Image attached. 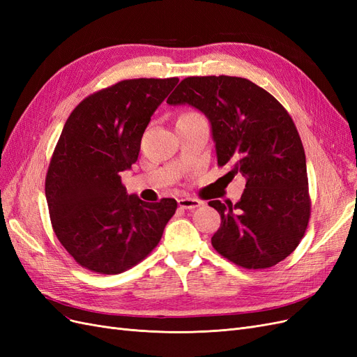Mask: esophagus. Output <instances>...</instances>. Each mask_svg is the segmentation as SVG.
<instances>
[{
	"mask_svg": "<svg viewBox=\"0 0 357 357\" xmlns=\"http://www.w3.org/2000/svg\"><path fill=\"white\" fill-rule=\"evenodd\" d=\"M202 202L195 199V198H181L178 199V207L183 210H195L198 207H201Z\"/></svg>",
	"mask_w": 357,
	"mask_h": 357,
	"instance_id": "34e87169",
	"label": "esophagus"
}]
</instances>
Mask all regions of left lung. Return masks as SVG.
<instances>
[{"label": "left lung", "mask_w": 357, "mask_h": 357, "mask_svg": "<svg viewBox=\"0 0 357 357\" xmlns=\"http://www.w3.org/2000/svg\"><path fill=\"white\" fill-rule=\"evenodd\" d=\"M205 114L220 167L241 174V199L210 201L222 223L211 244L231 262L262 269L298 247L310 219L305 152L284 107L253 82L231 75L181 80L167 100Z\"/></svg>", "instance_id": "8db88e82"}]
</instances>
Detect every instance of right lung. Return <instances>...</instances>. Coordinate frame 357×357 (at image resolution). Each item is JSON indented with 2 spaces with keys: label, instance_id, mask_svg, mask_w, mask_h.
<instances>
[{
  "label": "right lung",
  "instance_id": "right-lung-1",
  "mask_svg": "<svg viewBox=\"0 0 357 357\" xmlns=\"http://www.w3.org/2000/svg\"><path fill=\"white\" fill-rule=\"evenodd\" d=\"M172 79H134L84 98L63 125L46 176L53 231L79 265L119 274L160 241L177 201L128 195L121 174L135 164L142 137Z\"/></svg>",
  "mask_w": 357,
  "mask_h": 357
}]
</instances>
